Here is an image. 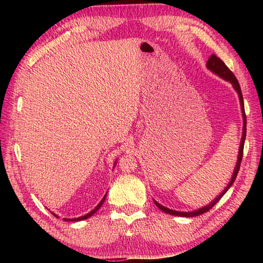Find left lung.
I'll use <instances>...</instances> for the list:
<instances>
[{"label": "left lung", "instance_id": "8db88e82", "mask_svg": "<svg viewBox=\"0 0 263 263\" xmlns=\"http://www.w3.org/2000/svg\"><path fill=\"white\" fill-rule=\"evenodd\" d=\"M206 66L208 68L212 70L213 73H216L217 75H219L220 78L225 79L226 81H230L231 83L233 84V87L235 90L238 91V95H239V100H240V103H241V110H242V116H243V131H242V138H241V142H240V147H239V155H238V162L235 164V169H234V173H233V176L232 179H231L229 185L226 186L225 190L222 191V193L218 196V197L215 199V201L211 202L209 205L204 206L202 209H198V210L193 211V212H180V211H175V210H171V209L168 208H164L162 206L161 204H159L158 202H155V205H157L160 210H162L163 212L169 213V215H173V216H180V217H195V216H199L202 215V213H205L208 212L210 209H212L215 206V204L219 201V199L222 197V195H224L226 191L229 190V188L231 185L233 184V182L235 180V177L238 175V172L240 169V164H241V160H242V154H243V144H245V138H246V115H245V108H243V97H242V92H241V88H240V84L238 82L237 78L234 77V74L231 72L230 68L226 66L224 62H222L221 59L219 58L216 57L215 54H212L210 58H209V60L206 62Z\"/></svg>", "mask_w": 263, "mask_h": 263}]
</instances>
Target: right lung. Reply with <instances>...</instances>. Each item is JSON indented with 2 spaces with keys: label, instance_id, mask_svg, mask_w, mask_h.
<instances>
[{
  "label": "right lung",
  "instance_id": "right-lung-1",
  "mask_svg": "<svg viewBox=\"0 0 263 263\" xmlns=\"http://www.w3.org/2000/svg\"><path fill=\"white\" fill-rule=\"evenodd\" d=\"M105 197H106V195L104 196L103 199H102V201L100 202L99 205H97V206H96L92 211H90L89 213H87V215H84V216H82V217H79V218H74V219H66V218H65V220H67V221H78V220H83V219H87V218H89V217H91V216L94 215V213H95L97 210H99V209L102 206V204L104 203V199H105ZM54 216L58 218V216H57V215H54Z\"/></svg>",
  "mask_w": 263,
  "mask_h": 263
}]
</instances>
